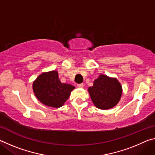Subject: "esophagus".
Wrapping results in <instances>:
<instances>
[{
    "instance_id": "esophagus-1",
    "label": "esophagus",
    "mask_w": 155,
    "mask_h": 155,
    "mask_svg": "<svg viewBox=\"0 0 155 155\" xmlns=\"http://www.w3.org/2000/svg\"><path fill=\"white\" fill-rule=\"evenodd\" d=\"M77 87H78V88H83V87H84V85H83V83L78 84V85H77Z\"/></svg>"
}]
</instances>
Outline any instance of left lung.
Wrapping results in <instances>:
<instances>
[{
  "label": "left lung",
  "instance_id": "8db88e82",
  "mask_svg": "<svg viewBox=\"0 0 155 155\" xmlns=\"http://www.w3.org/2000/svg\"><path fill=\"white\" fill-rule=\"evenodd\" d=\"M93 103L102 110L111 109L117 105L121 98L122 87L116 78L100 74L94 80L93 86L88 87Z\"/></svg>",
  "mask_w": 155,
  "mask_h": 155
}]
</instances>
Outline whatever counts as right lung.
Instances as JSON below:
<instances>
[{
    "instance_id": "1",
    "label": "right lung",
    "mask_w": 155,
    "mask_h": 155,
    "mask_svg": "<svg viewBox=\"0 0 155 155\" xmlns=\"http://www.w3.org/2000/svg\"><path fill=\"white\" fill-rule=\"evenodd\" d=\"M74 88L70 84L61 83L56 70L41 73L33 83L36 98L44 105L53 108L64 105Z\"/></svg>"
}]
</instances>
